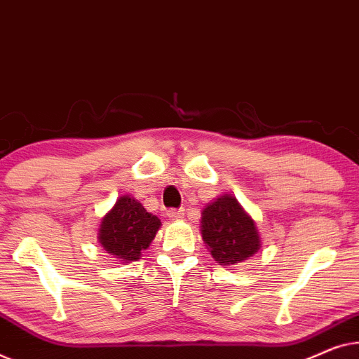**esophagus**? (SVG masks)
<instances>
[{
  "label": "esophagus",
  "mask_w": 359,
  "mask_h": 359,
  "mask_svg": "<svg viewBox=\"0 0 359 359\" xmlns=\"http://www.w3.org/2000/svg\"><path fill=\"white\" fill-rule=\"evenodd\" d=\"M168 218H170V219L184 218V210H175V208L168 210Z\"/></svg>",
  "instance_id": "obj_1"
}]
</instances>
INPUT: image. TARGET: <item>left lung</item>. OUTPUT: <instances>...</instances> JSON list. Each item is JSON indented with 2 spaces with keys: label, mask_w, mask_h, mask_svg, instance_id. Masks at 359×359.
Masks as SVG:
<instances>
[{
  "label": "left lung",
  "mask_w": 359,
  "mask_h": 359,
  "mask_svg": "<svg viewBox=\"0 0 359 359\" xmlns=\"http://www.w3.org/2000/svg\"><path fill=\"white\" fill-rule=\"evenodd\" d=\"M201 236L213 259L221 265L241 264L260 247L254 221L231 195L206 205L201 213Z\"/></svg>",
  "instance_id": "left-lung-1"
}]
</instances>
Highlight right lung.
<instances>
[{
    "label": "right lung",
    "instance_id": "1",
    "mask_svg": "<svg viewBox=\"0 0 359 359\" xmlns=\"http://www.w3.org/2000/svg\"><path fill=\"white\" fill-rule=\"evenodd\" d=\"M161 226L158 216L148 213L143 205L130 196H120L105 215L99 229V242L107 254L122 262L138 260L148 249Z\"/></svg>",
    "mask_w": 359,
    "mask_h": 359
}]
</instances>
